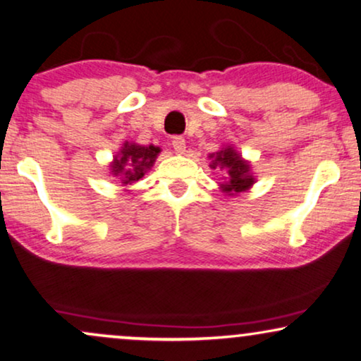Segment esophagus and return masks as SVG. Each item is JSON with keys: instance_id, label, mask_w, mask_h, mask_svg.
Listing matches in <instances>:
<instances>
[{"instance_id": "esophagus-1", "label": "esophagus", "mask_w": 361, "mask_h": 361, "mask_svg": "<svg viewBox=\"0 0 361 361\" xmlns=\"http://www.w3.org/2000/svg\"><path fill=\"white\" fill-rule=\"evenodd\" d=\"M171 145H173V148H175L176 153H185V150H186V142H185V138L180 137V135L173 137Z\"/></svg>"}]
</instances>
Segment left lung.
<instances>
[{
    "label": "left lung",
    "instance_id": "left-lung-1",
    "mask_svg": "<svg viewBox=\"0 0 361 361\" xmlns=\"http://www.w3.org/2000/svg\"><path fill=\"white\" fill-rule=\"evenodd\" d=\"M216 166L226 171V183L221 185L224 193H241V191H246L254 183V178L249 173V163L244 161L233 148H226V150L216 153L211 168Z\"/></svg>",
    "mask_w": 361,
    "mask_h": 361
}]
</instances>
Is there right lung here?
<instances>
[{"mask_svg":"<svg viewBox=\"0 0 361 361\" xmlns=\"http://www.w3.org/2000/svg\"><path fill=\"white\" fill-rule=\"evenodd\" d=\"M160 153L158 147H140L125 143L122 152L114 158L112 173L115 176H120L123 185H132L145 175L147 170L155 163L157 155Z\"/></svg>","mask_w":361,"mask_h":361,"instance_id":"1","label":"right lung"}]
</instances>
